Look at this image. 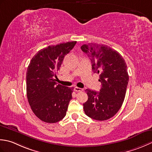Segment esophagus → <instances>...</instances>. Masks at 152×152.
<instances>
[{
	"label": "esophagus",
	"instance_id": "obj_1",
	"mask_svg": "<svg viewBox=\"0 0 152 152\" xmlns=\"http://www.w3.org/2000/svg\"><path fill=\"white\" fill-rule=\"evenodd\" d=\"M74 91H75V92H82L83 91V89L81 88H79V87H75L74 88Z\"/></svg>",
	"mask_w": 152,
	"mask_h": 152
}]
</instances>
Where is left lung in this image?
Wrapping results in <instances>:
<instances>
[{"instance_id": "obj_1", "label": "left lung", "mask_w": 152, "mask_h": 152, "mask_svg": "<svg viewBox=\"0 0 152 152\" xmlns=\"http://www.w3.org/2000/svg\"><path fill=\"white\" fill-rule=\"evenodd\" d=\"M92 63L94 73L100 75V92L86 89L88 100L83 104L85 113L91 118L104 121L111 118L121 107L129 82L127 66L118 52L96 43L81 46Z\"/></svg>"}]
</instances>
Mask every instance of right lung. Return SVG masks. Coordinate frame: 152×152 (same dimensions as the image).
Instances as JSON below:
<instances>
[{
	"label": "right lung",
	"mask_w": 152,
	"mask_h": 152,
	"mask_svg": "<svg viewBox=\"0 0 152 152\" xmlns=\"http://www.w3.org/2000/svg\"><path fill=\"white\" fill-rule=\"evenodd\" d=\"M76 42L60 43L41 49L27 67V97L33 112L42 121L57 123L66 115L73 88L57 85L54 78L65 56Z\"/></svg>",
	"instance_id": "right-lung-1"
}]
</instances>
